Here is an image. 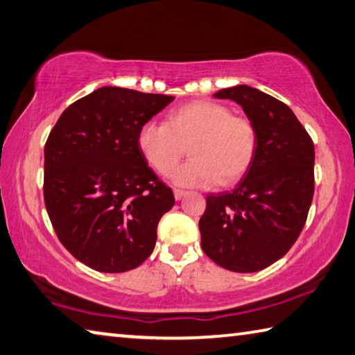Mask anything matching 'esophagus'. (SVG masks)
I'll return each mask as SVG.
<instances>
[{"mask_svg":"<svg viewBox=\"0 0 355 355\" xmlns=\"http://www.w3.org/2000/svg\"><path fill=\"white\" fill-rule=\"evenodd\" d=\"M189 191L187 190H182V189H174V198H176V200L179 201V200H182V198L187 195Z\"/></svg>","mask_w":355,"mask_h":355,"instance_id":"obj_1","label":"esophagus"}]
</instances>
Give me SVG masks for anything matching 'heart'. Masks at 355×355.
<instances>
[{"label":"heart","mask_w":355,"mask_h":355,"mask_svg":"<svg viewBox=\"0 0 355 355\" xmlns=\"http://www.w3.org/2000/svg\"><path fill=\"white\" fill-rule=\"evenodd\" d=\"M194 157L173 173L179 185H232L250 170L257 154L256 124L227 105L200 99L170 110L166 123L148 121L137 135L143 157L162 176H170L184 146Z\"/></svg>","instance_id":"b5f03b06"}]
</instances>
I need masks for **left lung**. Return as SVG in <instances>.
Listing matches in <instances>:
<instances>
[{"label":"left lung","instance_id":"8db88e82","mask_svg":"<svg viewBox=\"0 0 355 355\" xmlns=\"http://www.w3.org/2000/svg\"><path fill=\"white\" fill-rule=\"evenodd\" d=\"M215 98L243 107L259 145L234 190L207 195L201 246L229 271H260L290 251L306 225L315 191L313 141L287 104L250 85L223 89Z\"/></svg>","mask_w":355,"mask_h":355}]
</instances>
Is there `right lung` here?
I'll return each mask as SVG.
<instances>
[{
	"mask_svg": "<svg viewBox=\"0 0 355 355\" xmlns=\"http://www.w3.org/2000/svg\"><path fill=\"white\" fill-rule=\"evenodd\" d=\"M174 96L101 87L64 110L45 143L43 198L55 235L79 262L124 272L151 256L173 190L137 135Z\"/></svg>",
	"mask_w": 355,
	"mask_h": 355,
	"instance_id": "obj_1",
	"label": "right lung"
}]
</instances>
